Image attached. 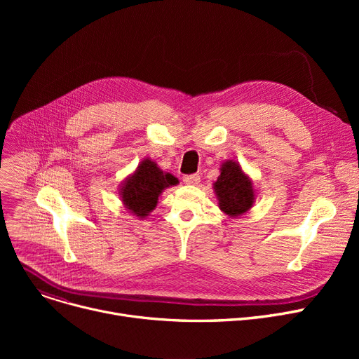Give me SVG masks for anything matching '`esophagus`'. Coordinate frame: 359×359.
<instances>
[{
	"label": "esophagus",
	"instance_id": "esophagus-1",
	"mask_svg": "<svg viewBox=\"0 0 359 359\" xmlns=\"http://www.w3.org/2000/svg\"><path fill=\"white\" fill-rule=\"evenodd\" d=\"M183 182L186 184H198L201 182V177H199V175H186L183 177Z\"/></svg>",
	"mask_w": 359,
	"mask_h": 359
}]
</instances>
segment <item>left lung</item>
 <instances>
[{
  "label": "left lung",
  "mask_w": 359,
  "mask_h": 359,
  "mask_svg": "<svg viewBox=\"0 0 359 359\" xmlns=\"http://www.w3.org/2000/svg\"><path fill=\"white\" fill-rule=\"evenodd\" d=\"M214 183L219 210L230 218H237L250 211L256 199L252 179L234 160L224 161Z\"/></svg>",
  "instance_id": "8db88e82"
}]
</instances>
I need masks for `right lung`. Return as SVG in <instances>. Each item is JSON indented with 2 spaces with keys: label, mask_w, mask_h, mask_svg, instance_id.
<instances>
[{
  "label": "right lung",
  "mask_w": 359,
  "mask_h": 359,
  "mask_svg": "<svg viewBox=\"0 0 359 359\" xmlns=\"http://www.w3.org/2000/svg\"><path fill=\"white\" fill-rule=\"evenodd\" d=\"M177 183L179 180L172 173L163 172L156 161L147 157L121 183L119 196L125 208L141 219L153 212L163 191Z\"/></svg>",
  "instance_id": "1"
}]
</instances>
